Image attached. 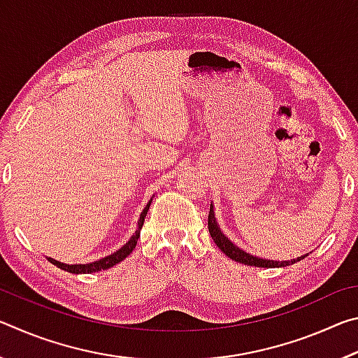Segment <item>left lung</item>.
Instances as JSON below:
<instances>
[{
  "label": "left lung",
  "instance_id": "8db88e82",
  "mask_svg": "<svg viewBox=\"0 0 358 358\" xmlns=\"http://www.w3.org/2000/svg\"><path fill=\"white\" fill-rule=\"evenodd\" d=\"M208 230H210V235L213 241L216 243V246L220 248V250L229 256L235 262H240V264H245V265H252V266H262V268H280V266H287V265H292L300 262V260L305 259L308 254L301 257H296V259H290V260H270V259H264V257H259V256H252L251 252H246L245 250H241L237 245L234 243L232 240H230L226 234L221 230V226L217 224V220L215 216V207H213V202L210 203V215H208Z\"/></svg>",
  "mask_w": 358,
  "mask_h": 358
}]
</instances>
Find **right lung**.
Masks as SVG:
<instances>
[{
  "label": "right lung",
  "mask_w": 358,
  "mask_h": 358,
  "mask_svg": "<svg viewBox=\"0 0 358 358\" xmlns=\"http://www.w3.org/2000/svg\"><path fill=\"white\" fill-rule=\"evenodd\" d=\"M153 202V197L150 199L148 203L145 205V208L142 210L141 217H138L137 221V227H136V232L131 235V238L126 241V243L117 250L112 254H108V256L102 257L94 260V262H90V264H64V262H59L57 259H52V257H47V260L53 265H57L58 268H62L64 271H69V273H76V275H82V273H94V271H101V270H107L110 268V266L120 264L121 260L126 259L134 250L136 245H137V240L141 237V230L143 226V221H145V216L148 213V208H150V203Z\"/></svg>",
  "instance_id": "1"
}]
</instances>
